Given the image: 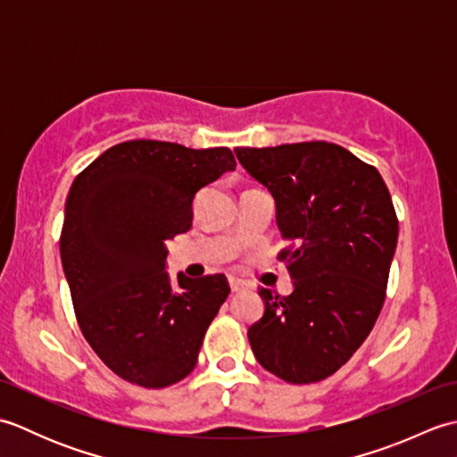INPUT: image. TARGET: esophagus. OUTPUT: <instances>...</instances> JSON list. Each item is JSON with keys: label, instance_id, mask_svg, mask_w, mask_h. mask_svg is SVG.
<instances>
[{"label": "esophagus", "instance_id": "34e87169", "mask_svg": "<svg viewBox=\"0 0 457 457\" xmlns=\"http://www.w3.org/2000/svg\"><path fill=\"white\" fill-rule=\"evenodd\" d=\"M245 285H244V280H239V278H229V288H231V293H239L241 288H244Z\"/></svg>", "mask_w": 457, "mask_h": 457}]
</instances>
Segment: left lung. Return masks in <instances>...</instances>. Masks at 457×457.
Instances as JSON below:
<instances>
[{"mask_svg":"<svg viewBox=\"0 0 457 457\" xmlns=\"http://www.w3.org/2000/svg\"><path fill=\"white\" fill-rule=\"evenodd\" d=\"M270 192L290 247L278 253L295 288H259L265 314L247 329L257 361L287 383L334 375L371 332L399 237L389 188L371 164L328 141L237 147Z\"/></svg>","mask_w":457,"mask_h":457,"instance_id":"8db88e82","label":"left lung"}]
</instances>
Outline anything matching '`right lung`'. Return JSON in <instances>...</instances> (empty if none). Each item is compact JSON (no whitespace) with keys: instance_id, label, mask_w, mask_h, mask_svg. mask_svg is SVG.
Listing matches in <instances>:
<instances>
[{"instance_id":"1","label":"right lung","mask_w":457,"mask_h":457,"mask_svg":"<svg viewBox=\"0 0 457 457\" xmlns=\"http://www.w3.org/2000/svg\"><path fill=\"white\" fill-rule=\"evenodd\" d=\"M236 170L228 147L135 139L74 179L61 259L86 342L115 375L145 389L182 381L229 295L226 275L172 285L167 239L192 228L196 192Z\"/></svg>"}]
</instances>
